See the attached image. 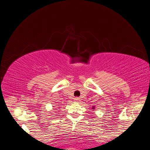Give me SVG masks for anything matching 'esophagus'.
Here are the masks:
<instances>
[{
  "label": "esophagus",
  "mask_w": 150,
  "mask_h": 150,
  "mask_svg": "<svg viewBox=\"0 0 150 150\" xmlns=\"http://www.w3.org/2000/svg\"><path fill=\"white\" fill-rule=\"evenodd\" d=\"M79 98H78V97H75V98H74V101L75 102H78V101H79Z\"/></svg>",
  "instance_id": "1"
}]
</instances>
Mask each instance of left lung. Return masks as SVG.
Wrapping results in <instances>:
<instances>
[{
	"label": "left lung",
	"instance_id": "left-lung-1",
	"mask_svg": "<svg viewBox=\"0 0 150 150\" xmlns=\"http://www.w3.org/2000/svg\"><path fill=\"white\" fill-rule=\"evenodd\" d=\"M92 109H93V110H95V106H93V107H92Z\"/></svg>",
	"mask_w": 150,
	"mask_h": 150
}]
</instances>
